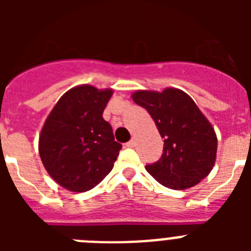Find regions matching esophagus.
Wrapping results in <instances>:
<instances>
[{
	"label": "esophagus",
	"instance_id": "obj_1",
	"mask_svg": "<svg viewBox=\"0 0 251 251\" xmlns=\"http://www.w3.org/2000/svg\"><path fill=\"white\" fill-rule=\"evenodd\" d=\"M126 146H127V147H134V146H136V141H134V139H130L129 142H127V143H126Z\"/></svg>",
	"mask_w": 251,
	"mask_h": 251
}]
</instances>
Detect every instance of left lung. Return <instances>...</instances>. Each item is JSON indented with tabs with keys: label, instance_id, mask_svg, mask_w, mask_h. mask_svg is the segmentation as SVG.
I'll return each instance as SVG.
<instances>
[{
	"label": "left lung",
	"instance_id": "1",
	"mask_svg": "<svg viewBox=\"0 0 251 251\" xmlns=\"http://www.w3.org/2000/svg\"><path fill=\"white\" fill-rule=\"evenodd\" d=\"M132 98L147 109L165 139L161 158L146 166L148 174L172 190L192 187L205 178L214 167L217 138L195 101L174 88L162 93L139 90Z\"/></svg>",
	"mask_w": 251,
	"mask_h": 251
}]
</instances>
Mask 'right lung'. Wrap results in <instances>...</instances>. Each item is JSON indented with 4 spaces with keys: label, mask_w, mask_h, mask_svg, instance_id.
I'll use <instances>...</instances> for the list:
<instances>
[{
    "label": "right lung",
    "mask_w": 251,
    "mask_h": 251,
    "mask_svg": "<svg viewBox=\"0 0 251 251\" xmlns=\"http://www.w3.org/2000/svg\"><path fill=\"white\" fill-rule=\"evenodd\" d=\"M112 90L73 88L59 99L41 130L39 152L52 179L66 190L85 192L112 171L122 150L103 119Z\"/></svg>",
    "instance_id": "add662e5"
}]
</instances>
